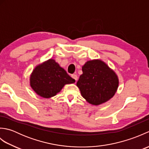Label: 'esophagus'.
<instances>
[{"mask_svg":"<svg viewBox=\"0 0 149 149\" xmlns=\"http://www.w3.org/2000/svg\"><path fill=\"white\" fill-rule=\"evenodd\" d=\"M71 76H72V77L73 79H74L75 80V82L77 81L78 77H77V75L76 74H72V75H71Z\"/></svg>","mask_w":149,"mask_h":149,"instance_id":"esophagus-1","label":"esophagus"}]
</instances>
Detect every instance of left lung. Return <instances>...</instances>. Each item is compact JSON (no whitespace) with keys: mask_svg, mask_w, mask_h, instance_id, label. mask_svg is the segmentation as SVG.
Instances as JSON below:
<instances>
[{"mask_svg":"<svg viewBox=\"0 0 149 149\" xmlns=\"http://www.w3.org/2000/svg\"><path fill=\"white\" fill-rule=\"evenodd\" d=\"M82 70L77 86L88 102L97 106L113 97L118 88V79L105 63L98 59L88 61Z\"/></svg>","mask_w":149,"mask_h":149,"instance_id":"left-lung-1","label":"left lung"}]
</instances>
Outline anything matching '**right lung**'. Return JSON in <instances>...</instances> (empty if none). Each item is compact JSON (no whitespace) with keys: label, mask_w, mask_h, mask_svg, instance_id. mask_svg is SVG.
<instances>
[{"label":"right lung","mask_w":149,"mask_h":149,"mask_svg":"<svg viewBox=\"0 0 149 149\" xmlns=\"http://www.w3.org/2000/svg\"><path fill=\"white\" fill-rule=\"evenodd\" d=\"M75 81L54 59L37 66L30 77L31 86L44 98L56 95L66 84L74 83Z\"/></svg>","instance_id":"add662e5"}]
</instances>
